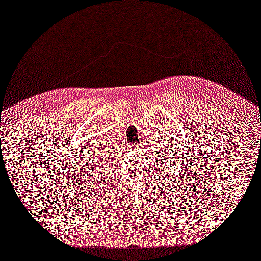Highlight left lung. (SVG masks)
Masks as SVG:
<instances>
[{
  "instance_id": "1",
  "label": "left lung",
  "mask_w": 261,
  "mask_h": 261,
  "mask_svg": "<svg viewBox=\"0 0 261 261\" xmlns=\"http://www.w3.org/2000/svg\"><path fill=\"white\" fill-rule=\"evenodd\" d=\"M159 153H161V152H159ZM166 153V152H165ZM177 152H176V151H174V147H172V149H171V152H170V154H169V158L171 159V161H172L173 162V166L174 165H176V157H177ZM170 159H169V161H170ZM179 161H182V158H179ZM181 164H182V163H181Z\"/></svg>"
}]
</instances>
